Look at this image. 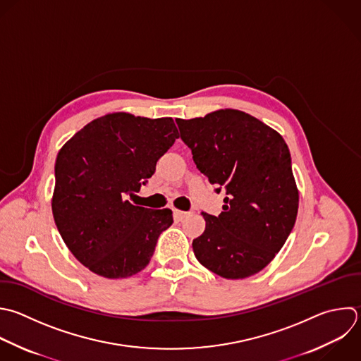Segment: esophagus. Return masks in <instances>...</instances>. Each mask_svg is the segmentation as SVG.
I'll return each mask as SVG.
<instances>
[{"instance_id":"1","label":"esophagus","mask_w":361,"mask_h":361,"mask_svg":"<svg viewBox=\"0 0 361 361\" xmlns=\"http://www.w3.org/2000/svg\"><path fill=\"white\" fill-rule=\"evenodd\" d=\"M173 216H175V219L176 220H183L186 216H188V213L186 212H183V210H178V209H173Z\"/></svg>"}]
</instances>
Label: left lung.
Masks as SVG:
<instances>
[{"label": "left lung", "instance_id": "8db88e82", "mask_svg": "<svg viewBox=\"0 0 361 361\" xmlns=\"http://www.w3.org/2000/svg\"><path fill=\"white\" fill-rule=\"evenodd\" d=\"M197 169L226 190L223 212L202 213L203 234L193 240L197 261L227 279L259 272L290 234L299 204L290 154L283 138L258 118L233 109L176 118Z\"/></svg>", "mask_w": 361, "mask_h": 361}]
</instances>
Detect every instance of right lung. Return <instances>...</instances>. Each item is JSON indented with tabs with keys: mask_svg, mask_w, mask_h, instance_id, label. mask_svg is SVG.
I'll list each match as a JSON object with an SVG mask.
<instances>
[{
	"mask_svg": "<svg viewBox=\"0 0 361 361\" xmlns=\"http://www.w3.org/2000/svg\"><path fill=\"white\" fill-rule=\"evenodd\" d=\"M179 138L171 117L106 114L78 131L55 164L52 213L71 252L92 272L128 278L144 269L172 210L133 204L158 159Z\"/></svg>",
	"mask_w": 361,
	"mask_h": 361,
	"instance_id": "1",
	"label": "right lung"
}]
</instances>
